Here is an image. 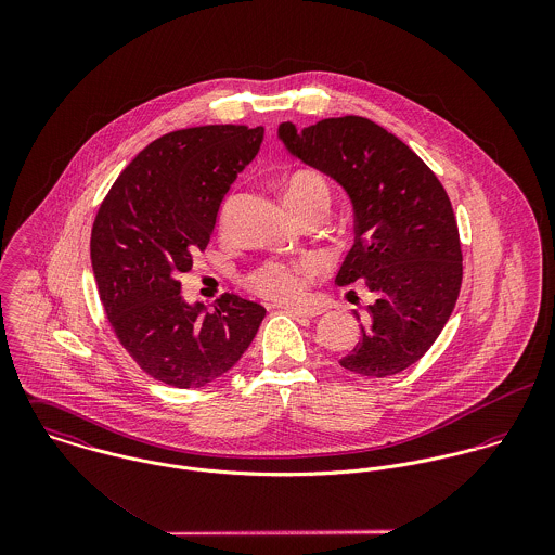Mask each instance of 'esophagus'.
<instances>
[{"mask_svg": "<svg viewBox=\"0 0 555 555\" xmlns=\"http://www.w3.org/2000/svg\"><path fill=\"white\" fill-rule=\"evenodd\" d=\"M284 310L293 317L314 318L322 314V308H312V306H286Z\"/></svg>", "mask_w": 555, "mask_h": 555, "instance_id": "obj_1", "label": "esophagus"}]
</instances>
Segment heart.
<instances>
[{"label":"heart","mask_w":555,"mask_h":555,"mask_svg":"<svg viewBox=\"0 0 555 555\" xmlns=\"http://www.w3.org/2000/svg\"><path fill=\"white\" fill-rule=\"evenodd\" d=\"M286 203L288 207L299 214L306 207L322 203L326 207L328 203V188L326 181L312 170H297L288 181H286ZM231 209H233V201H229L222 207L220 214V224L227 227L229 218H231ZM318 260L314 258H301V260H267L260 267H256L249 275H247V286L267 299L273 301H295L299 299L306 288L310 278L318 271Z\"/></svg>","instance_id":"1"}]
</instances>
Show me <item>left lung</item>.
<instances>
[{"label":"left lung","mask_w":555,"mask_h":555,"mask_svg":"<svg viewBox=\"0 0 555 555\" xmlns=\"http://www.w3.org/2000/svg\"><path fill=\"white\" fill-rule=\"evenodd\" d=\"M278 137L352 203L354 245L335 282H363L372 304L361 339L339 365L363 378L403 372L431 348L462 288L460 231L442 183L396 134L365 117H331L301 132L284 121Z\"/></svg>","instance_id":"1"}]
</instances>
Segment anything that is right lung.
Returning <instances> with one entry per match:
<instances>
[{
    "instance_id": "obj_1",
    "label": "right lung",
    "mask_w": 555,
    "mask_h": 555,
    "mask_svg": "<svg viewBox=\"0 0 555 555\" xmlns=\"http://www.w3.org/2000/svg\"><path fill=\"white\" fill-rule=\"evenodd\" d=\"M262 137V126L168 132L124 168L95 216L91 267L104 312L139 367L168 387L201 389L222 378L267 314L231 293L207 312L183 301L179 282Z\"/></svg>"
}]
</instances>
